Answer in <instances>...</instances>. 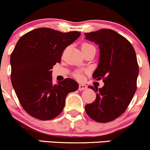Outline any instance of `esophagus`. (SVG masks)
Here are the masks:
<instances>
[{
    "mask_svg": "<svg viewBox=\"0 0 150 150\" xmlns=\"http://www.w3.org/2000/svg\"><path fill=\"white\" fill-rule=\"evenodd\" d=\"M87 88V86L85 85V84H80L79 85V90H80V91L86 90Z\"/></svg>",
    "mask_w": 150,
    "mask_h": 150,
    "instance_id": "34e87169",
    "label": "esophagus"
}]
</instances>
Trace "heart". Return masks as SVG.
Returning <instances> with one entry per match:
<instances>
[{"mask_svg":"<svg viewBox=\"0 0 150 150\" xmlns=\"http://www.w3.org/2000/svg\"><path fill=\"white\" fill-rule=\"evenodd\" d=\"M93 47V46H92L91 44H87V43H84V44H83L82 45H81V50H82V49L87 48V47ZM74 76L75 78L78 79H81L82 78L81 72L80 71H76L75 73L74 74Z\"/></svg>","mask_w":150,"mask_h":150,"instance_id":"heart-1","label":"heart"}]
</instances>
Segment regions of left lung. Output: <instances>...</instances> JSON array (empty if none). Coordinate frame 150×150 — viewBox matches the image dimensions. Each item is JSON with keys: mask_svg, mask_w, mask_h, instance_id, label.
Listing matches in <instances>:
<instances>
[{"mask_svg": "<svg viewBox=\"0 0 150 150\" xmlns=\"http://www.w3.org/2000/svg\"><path fill=\"white\" fill-rule=\"evenodd\" d=\"M84 35L98 45L100 58L93 77L104 83L101 88L89 86L97 94L95 101L85 106L86 113L98 122H111L125 112L136 93V52L125 37L113 30L100 29Z\"/></svg>", "mask_w": 150, "mask_h": 150, "instance_id": "obj_1", "label": "left lung"}]
</instances>
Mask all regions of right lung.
Returning <instances> with one entry per match:
<instances>
[{
    "label": "right lung",
    "mask_w": 150,
    "mask_h": 150,
    "mask_svg": "<svg viewBox=\"0 0 150 150\" xmlns=\"http://www.w3.org/2000/svg\"><path fill=\"white\" fill-rule=\"evenodd\" d=\"M80 35L78 31L62 33L41 28L17 41L10 58L11 84L28 115L41 120L54 119L63 111L67 95L78 90V83L70 78L53 84L51 69L60 63L65 49Z\"/></svg>",
    "instance_id": "right-lung-1"
}]
</instances>
